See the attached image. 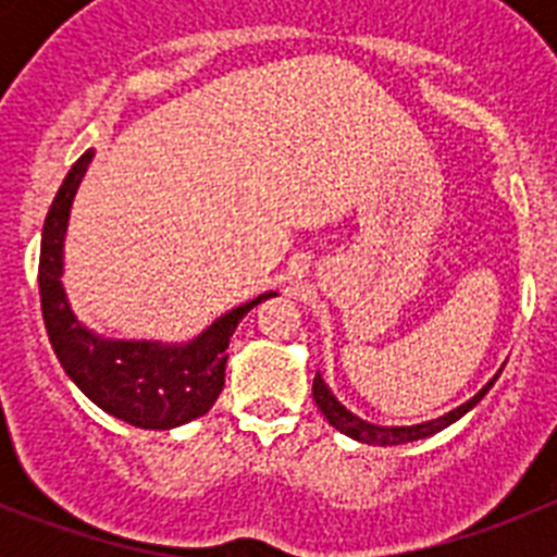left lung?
Returning a JSON list of instances; mask_svg holds the SVG:
<instances>
[{
    "label": "left lung",
    "instance_id": "1",
    "mask_svg": "<svg viewBox=\"0 0 557 557\" xmlns=\"http://www.w3.org/2000/svg\"><path fill=\"white\" fill-rule=\"evenodd\" d=\"M499 373H496V376L491 379L488 385L482 387L480 393H474V396H471L466 405L455 407V410L446 412V416H437V418H432V421H421V424H412V426H382V424H371V421H366V418L354 416L351 410H346V405H339L337 396L329 391V385L323 382L321 373H318L312 382V396H314V405H318V410L323 412V418H326L334 430L343 432V435L354 437V441H359V444L398 446V444H412V441H424V437L435 435V432L446 430L449 424L460 421L466 412L474 410V407L480 405L482 396H485V393L494 387L496 379H499Z\"/></svg>",
    "mask_w": 557,
    "mask_h": 557
}]
</instances>
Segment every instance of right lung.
<instances>
[{"mask_svg": "<svg viewBox=\"0 0 557 557\" xmlns=\"http://www.w3.org/2000/svg\"><path fill=\"white\" fill-rule=\"evenodd\" d=\"M91 159L95 150H86L72 164L44 220L38 259L44 326L66 376L102 412L139 430H175L211 410L225 385L231 334L256 304L278 293L270 289L228 309L184 343L113 339L91 332L72 312L61 282L69 214Z\"/></svg>", "mask_w": 557, "mask_h": 557, "instance_id": "1", "label": "right lung"}]
</instances>
